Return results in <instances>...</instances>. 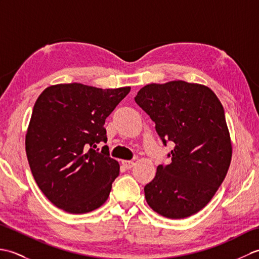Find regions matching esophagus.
I'll list each match as a JSON object with an SVG mask.
<instances>
[{
	"instance_id": "34e87169",
	"label": "esophagus",
	"mask_w": 259,
	"mask_h": 259,
	"mask_svg": "<svg viewBox=\"0 0 259 259\" xmlns=\"http://www.w3.org/2000/svg\"><path fill=\"white\" fill-rule=\"evenodd\" d=\"M122 164L124 166V168H126V169H131V168L134 167L135 162H134L133 160H123V161H122Z\"/></svg>"
}]
</instances>
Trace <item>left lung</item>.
I'll return each instance as SVG.
<instances>
[{
	"instance_id": "left-lung-1",
	"label": "left lung",
	"mask_w": 259,
	"mask_h": 259,
	"mask_svg": "<svg viewBox=\"0 0 259 259\" xmlns=\"http://www.w3.org/2000/svg\"><path fill=\"white\" fill-rule=\"evenodd\" d=\"M135 101L156 123L162 144L175 146L145 186L148 205L163 217L195 214L216 194L232 160L223 104L208 87L185 81L141 88Z\"/></svg>"
}]
</instances>
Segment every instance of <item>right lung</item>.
<instances>
[{
  "instance_id": "obj_1",
  "label": "right lung",
  "mask_w": 259,
  "mask_h": 259,
  "mask_svg": "<svg viewBox=\"0 0 259 259\" xmlns=\"http://www.w3.org/2000/svg\"><path fill=\"white\" fill-rule=\"evenodd\" d=\"M130 87L99 89L81 83L47 88L33 108L25 136L27 160L38 188L54 206L85 213L102 206L119 176L109 155L104 122Z\"/></svg>"
}]
</instances>
